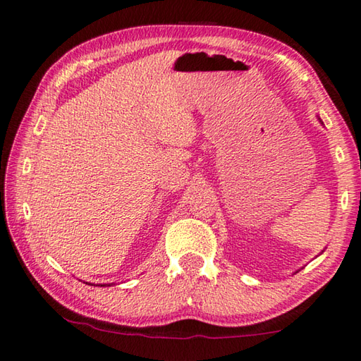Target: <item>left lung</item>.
<instances>
[{
    "instance_id": "left-lung-1",
    "label": "left lung",
    "mask_w": 361,
    "mask_h": 361,
    "mask_svg": "<svg viewBox=\"0 0 361 361\" xmlns=\"http://www.w3.org/2000/svg\"><path fill=\"white\" fill-rule=\"evenodd\" d=\"M317 118H319V116H317ZM319 121H320V123H322V120H320V118H319ZM322 124H324V123H322Z\"/></svg>"
}]
</instances>
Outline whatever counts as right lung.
<instances>
[{"label": "right lung", "mask_w": 361, "mask_h": 361, "mask_svg": "<svg viewBox=\"0 0 361 361\" xmlns=\"http://www.w3.org/2000/svg\"><path fill=\"white\" fill-rule=\"evenodd\" d=\"M99 286H101V287H104V286H110V284H99Z\"/></svg>", "instance_id": "right-lung-1"}]
</instances>
